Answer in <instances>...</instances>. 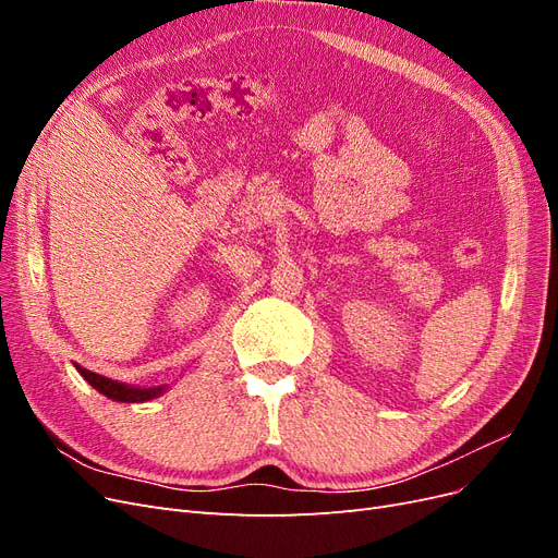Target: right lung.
<instances>
[{
	"label": "right lung",
	"instance_id": "obj_1",
	"mask_svg": "<svg viewBox=\"0 0 558 558\" xmlns=\"http://www.w3.org/2000/svg\"><path fill=\"white\" fill-rule=\"evenodd\" d=\"M78 375L86 379L93 388H97L99 393L116 400V402H146V400H154L158 396L165 393V386H154V388H140V386H130V384H123V381H113L109 377H102V375H95L90 373V369L76 365Z\"/></svg>",
	"mask_w": 558,
	"mask_h": 558
}]
</instances>
